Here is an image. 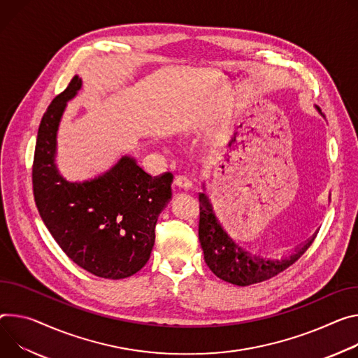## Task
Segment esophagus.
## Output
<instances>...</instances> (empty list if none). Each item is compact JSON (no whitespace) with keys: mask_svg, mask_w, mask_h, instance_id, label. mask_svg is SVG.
I'll list each match as a JSON object with an SVG mask.
<instances>
[{"mask_svg":"<svg viewBox=\"0 0 358 358\" xmlns=\"http://www.w3.org/2000/svg\"><path fill=\"white\" fill-rule=\"evenodd\" d=\"M174 184H176L178 188H182V189H188V188H191V185H192L191 180H189L187 176H177L176 180H174Z\"/></svg>","mask_w":358,"mask_h":358,"instance_id":"esophagus-1","label":"esophagus"}]
</instances>
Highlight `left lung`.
<instances>
[{
    "label": "left lung",
    "mask_w": 358,
    "mask_h": 358,
    "mask_svg": "<svg viewBox=\"0 0 358 358\" xmlns=\"http://www.w3.org/2000/svg\"><path fill=\"white\" fill-rule=\"evenodd\" d=\"M200 222L199 238L204 251V259L208 268L221 280L236 285H251L267 281L285 268L294 264L308 250L314 238H310L296 254L284 259H266L252 255L251 251L243 250L221 229L211 204L203 192L199 194Z\"/></svg>",
    "instance_id": "obj_1"
}]
</instances>
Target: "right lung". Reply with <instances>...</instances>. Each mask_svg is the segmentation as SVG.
Here are the masks:
<instances>
[{"instance_id": "1", "label": "right lung", "mask_w": 358, "mask_h": 358, "mask_svg": "<svg viewBox=\"0 0 358 358\" xmlns=\"http://www.w3.org/2000/svg\"><path fill=\"white\" fill-rule=\"evenodd\" d=\"M81 88L74 76L44 113L32 162L38 213L61 250L85 271L108 280L131 277L148 262L158 214L171 199V173L151 177L129 157L103 177L64 180L55 166V136L66 103Z\"/></svg>"}]
</instances>
